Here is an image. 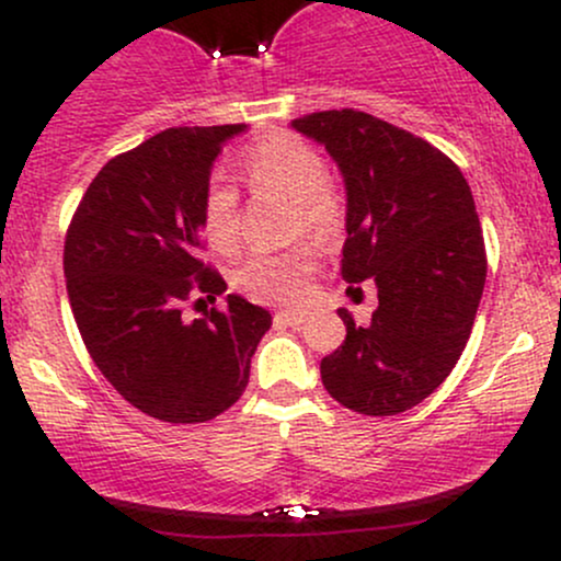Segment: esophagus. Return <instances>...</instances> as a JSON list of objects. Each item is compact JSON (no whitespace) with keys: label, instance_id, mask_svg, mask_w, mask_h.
Here are the masks:
<instances>
[{"label":"esophagus","instance_id":"esophagus-1","mask_svg":"<svg viewBox=\"0 0 561 561\" xmlns=\"http://www.w3.org/2000/svg\"><path fill=\"white\" fill-rule=\"evenodd\" d=\"M274 321L285 327H300L306 321V311H276Z\"/></svg>","mask_w":561,"mask_h":561}]
</instances>
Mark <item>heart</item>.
Returning a JSON list of instances; mask_svg holds the SVG:
<instances>
[{"label":"heart","mask_w":561,"mask_h":561,"mask_svg":"<svg viewBox=\"0 0 561 561\" xmlns=\"http://www.w3.org/2000/svg\"><path fill=\"white\" fill-rule=\"evenodd\" d=\"M242 171L253 192H272L293 203V227L311 231L317 240H334L343 229L345 205L340 192L327 182L324 160L306 139L293 131H272L242 152ZM203 229L210 248L234 253L240 244V195L227 179L214 176L203 195ZM317 272V250L298 242L279 253H255L231 274V282L259 302H295L306 295Z\"/></svg>","instance_id":"heart-1"}]
</instances>
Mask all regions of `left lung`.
<instances>
[{
	"label": "left lung",
	"instance_id": "1",
	"mask_svg": "<svg viewBox=\"0 0 561 561\" xmlns=\"http://www.w3.org/2000/svg\"><path fill=\"white\" fill-rule=\"evenodd\" d=\"M321 141L347 190L343 279L377 285L366 327L345 308V340L321 358V382L337 403L392 416L422 403L450 375L485 287V242L459 165L427 139L343 107L293 121Z\"/></svg>",
	"mask_w": 561,
	"mask_h": 561
}]
</instances>
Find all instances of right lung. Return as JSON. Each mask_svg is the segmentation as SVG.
I'll return each instance as SVG.
<instances>
[{"mask_svg":"<svg viewBox=\"0 0 561 561\" xmlns=\"http://www.w3.org/2000/svg\"><path fill=\"white\" fill-rule=\"evenodd\" d=\"M242 128H165L107 160L70 218L62 268L83 345L152 420L197 424L227 411L272 327V313L240 295H227V311L182 317L192 298L227 289L199 259L203 195L218 152Z\"/></svg>","mask_w":561,"mask_h":561,"instance_id":"1","label":"right lung"}]
</instances>
